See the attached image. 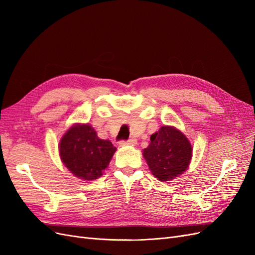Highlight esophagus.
Masks as SVG:
<instances>
[{"instance_id":"esophagus-1","label":"esophagus","mask_w":255,"mask_h":255,"mask_svg":"<svg viewBox=\"0 0 255 255\" xmlns=\"http://www.w3.org/2000/svg\"><path fill=\"white\" fill-rule=\"evenodd\" d=\"M137 142L136 139H134V138H130V139L128 140H121L120 141V145H135Z\"/></svg>"}]
</instances>
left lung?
Wrapping results in <instances>:
<instances>
[{"label":"left lung","mask_w":255,"mask_h":255,"mask_svg":"<svg viewBox=\"0 0 255 255\" xmlns=\"http://www.w3.org/2000/svg\"><path fill=\"white\" fill-rule=\"evenodd\" d=\"M150 144L143 150L152 174L161 182L171 181L187 170L192 146L181 130L165 126L151 135Z\"/></svg>","instance_id":"obj_1"}]
</instances>
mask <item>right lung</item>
Returning a JSON list of instances; mask_svg holds the SVG:
<instances>
[{
    "mask_svg": "<svg viewBox=\"0 0 255 255\" xmlns=\"http://www.w3.org/2000/svg\"><path fill=\"white\" fill-rule=\"evenodd\" d=\"M110 140L100 139L89 125L76 123L59 142V156L64 165L82 180L94 181L103 174L116 152Z\"/></svg>",
    "mask_w": 255,
    "mask_h": 255,
    "instance_id": "1",
    "label": "right lung"
}]
</instances>
